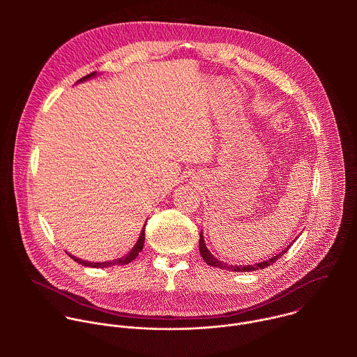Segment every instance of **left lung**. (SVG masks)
I'll return each mask as SVG.
<instances>
[{
	"label": "left lung",
	"instance_id": "obj_1",
	"mask_svg": "<svg viewBox=\"0 0 357 357\" xmlns=\"http://www.w3.org/2000/svg\"><path fill=\"white\" fill-rule=\"evenodd\" d=\"M199 251H200V256L202 259L205 260L206 264L212 266V267H216V268H220V270H231V271H256V270H260V268H267L270 267L271 264H274L280 257H282L285 251H288V248L282 250V252H278L275 254L274 257H271L270 260L267 261H261L259 264H254V266H229L227 263H223V261H219L218 259H215V256H212V252L208 250V247L205 245V240H203V236H202V231H200V238H199Z\"/></svg>",
	"mask_w": 357,
	"mask_h": 357
}]
</instances>
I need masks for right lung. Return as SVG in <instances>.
<instances>
[{
	"mask_svg": "<svg viewBox=\"0 0 357 357\" xmlns=\"http://www.w3.org/2000/svg\"><path fill=\"white\" fill-rule=\"evenodd\" d=\"M96 75V72H93V73H90V75H87V76H84V77H82L79 82H83V80H87V79H90V77H93ZM145 227L142 229V231H141V234H139V238H138V241H137V244L132 247V250L127 254V256H124V257H121V259H119V260H113V261H105V263H90V261H83V260H80V259H76V257H73V256H69L75 260V261H77L79 264H82V266H84V267H94V268H107V267H112V266H123V264H128L130 261H132L137 256H138V252L142 250V245H144V240H145Z\"/></svg>",
	"mask_w": 357,
	"mask_h": 357,
	"instance_id": "1",
	"label": "right lung"
}]
</instances>
